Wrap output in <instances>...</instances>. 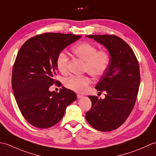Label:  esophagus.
Returning <instances> with one entry per match:
<instances>
[{
    "label": "esophagus",
    "instance_id": "esophagus-1",
    "mask_svg": "<svg viewBox=\"0 0 156 156\" xmlns=\"http://www.w3.org/2000/svg\"><path fill=\"white\" fill-rule=\"evenodd\" d=\"M77 97H78V98H80L82 97H83V95L80 94H77Z\"/></svg>",
    "mask_w": 156,
    "mask_h": 156
}]
</instances>
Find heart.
<instances>
[{"label":"heart","instance_id":"1","mask_svg":"<svg viewBox=\"0 0 156 156\" xmlns=\"http://www.w3.org/2000/svg\"><path fill=\"white\" fill-rule=\"evenodd\" d=\"M72 52L76 57L84 62V72H88L95 78L103 76L110 65L111 57L105 49H97L96 45L88 42H83L74 46ZM69 58L64 51L57 55L55 65L59 72L66 74L68 73ZM92 83L90 78L87 75L72 76L65 80L68 88L77 92H84Z\"/></svg>","mask_w":156,"mask_h":156}]
</instances>
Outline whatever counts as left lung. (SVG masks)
<instances>
[{"mask_svg": "<svg viewBox=\"0 0 156 156\" xmlns=\"http://www.w3.org/2000/svg\"><path fill=\"white\" fill-rule=\"evenodd\" d=\"M107 48L110 65L96 89L106 92L104 99L88 96L92 107L86 119L92 127L110 131L124 123L136 101L140 84V66L133 51L123 39L114 35H90Z\"/></svg>", "mask_w": 156, "mask_h": 156, "instance_id": "left-lung-1", "label": "left lung"}]
</instances>
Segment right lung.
<instances>
[{
  "label": "right lung",
  "instance_id": "1",
  "mask_svg": "<svg viewBox=\"0 0 156 156\" xmlns=\"http://www.w3.org/2000/svg\"><path fill=\"white\" fill-rule=\"evenodd\" d=\"M81 35L45 33L26 41L16 55L12 73V88L22 115L35 127L46 129L57 124L66 108L76 100L74 92L66 88L59 92L49 87L55 80L57 55Z\"/></svg>",
  "mask_w": 156,
  "mask_h": 156
}]
</instances>
